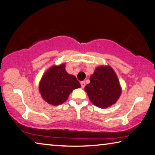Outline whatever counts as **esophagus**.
Here are the masks:
<instances>
[{
    "label": "esophagus",
    "mask_w": 155,
    "mask_h": 155,
    "mask_svg": "<svg viewBox=\"0 0 155 155\" xmlns=\"http://www.w3.org/2000/svg\"><path fill=\"white\" fill-rule=\"evenodd\" d=\"M80 84H81V87H82V88L83 89V88L85 87V82L84 81H82V82H80Z\"/></svg>",
    "instance_id": "34e87169"
}]
</instances>
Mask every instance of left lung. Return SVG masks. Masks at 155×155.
<instances>
[{
	"instance_id": "left-lung-1",
	"label": "left lung",
	"mask_w": 155,
	"mask_h": 155,
	"mask_svg": "<svg viewBox=\"0 0 155 155\" xmlns=\"http://www.w3.org/2000/svg\"><path fill=\"white\" fill-rule=\"evenodd\" d=\"M84 90L92 103L100 108H107L115 104L121 94L117 75L109 66L97 67Z\"/></svg>"
}]
</instances>
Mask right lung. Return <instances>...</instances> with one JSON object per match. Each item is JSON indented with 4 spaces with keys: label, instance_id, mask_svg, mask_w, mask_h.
I'll list each match as a JSON object with an SVG mask.
<instances>
[{
    "label": "right lung",
    "instance_id": "1",
    "mask_svg": "<svg viewBox=\"0 0 155 155\" xmlns=\"http://www.w3.org/2000/svg\"><path fill=\"white\" fill-rule=\"evenodd\" d=\"M81 85L74 75L65 70V64L53 66L42 76L39 92L45 101L56 106L64 103L71 92Z\"/></svg>",
    "mask_w": 155,
    "mask_h": 155
}]
</instances>
